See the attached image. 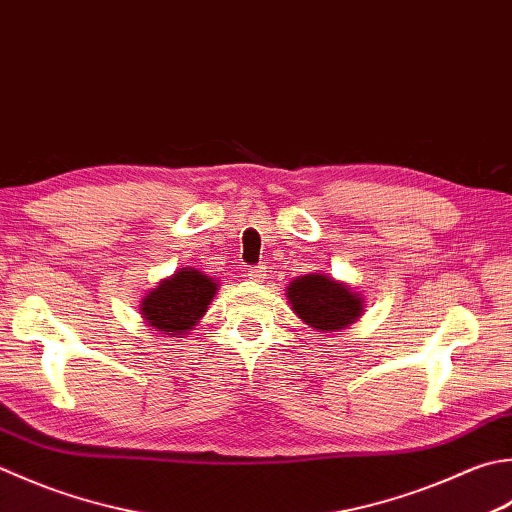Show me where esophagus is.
Listing matches in <instances>:
<instances>
[{
	"mask_svg": "<svg viewBox=\"0 0 512 512\" xmlns=\"http://www.w3.org/2000/svg\"><path fill=\"white\" fill-rule=\"evenodd\" d=\"M266 266L264 264H259V266H250L248 270H246V277L248 279H253V282H262V279L266 277Z\"/></svg>",
	"mask_w": 512,
	"mask_h": 512,
	"instance_id": "esophagus-1",
	"label": "esophagus"
}]
</instances>
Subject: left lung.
<instances>
[{
  "label": "left lung",
  "instance_id": "obj_1",
  "mask_svg": "<svg viewBox=\"0 0 512 512\" xmlns=\"http://www.w3.org/2000/svg\"><path fill=\"white\" fill-rule=\"evenodd\" d=\"M286 297L295 315L317 333H337L362 315L364 299L337 279L310 273L288 284Z\"/></svg>",
  "mask_w": 512,
  "mask_h": 512
}]
</instances>
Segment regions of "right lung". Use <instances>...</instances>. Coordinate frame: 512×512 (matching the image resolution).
Wrapping results in <instances>:
<instances>
[{"label":"right lung","mask_w":512,"mask_h":512,"mask_svg":"<svg viewBox=\"0 0 512 512\" xmlns=\"http://www.w3.org/2000/svg\"><path fill=\"white\" fill-rule=\"evenodd\" d=\"M217 282L195 268H179L162 279L157 288L142 299V315L148 326L162 335H186L204 317L217 293Z\"/></svg>","instance_id":"1"}]
</instances>
